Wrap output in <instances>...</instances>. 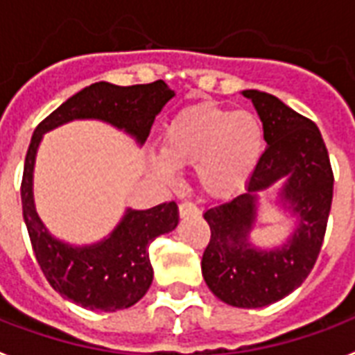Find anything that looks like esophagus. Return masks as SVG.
<instances>
[{
	"mask_svg": "<svg viewBox=\"0 0 355 355\" xmlns=\"http://www.w3.org/2000/svg\"><path fill=\"white\" fill-rule=\"evenodd\" d=\"M178 212H180V216H189V214H199V208H197V205H193L191 201H184L180 202Z\"/></svg>",
	"mask_w": 355,
	"mask_h": 355,
	"instance_id": "esophagus-1",
	"label": "esophagus"
}]
</instances>
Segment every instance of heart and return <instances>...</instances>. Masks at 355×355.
Wrapping results in <instances>:
<instances>
[{
    "label": "heart",
    "instance_id": "heart-1",
    "mask_svg": "<svg viewBox=\"0 0 355 355\" xmlns=\"http://www.w3.org/2000/svg\"><path fill=\"white\" fill-rule=\"evenodd\" d=\"M264 153V130L250 112L201 105L178 113L162 135V154L150 156L158 177L171 180L175 167L196 166L201 188L229 196L248 182Z\"/></svg>",
    "mask_w": 355,
    "mask_h": 355
}]
</instances>
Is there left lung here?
<instances>
[{
	"label": "left lung",
	"instance_id": "8db88e82",
	"mask_svg": "<svg viewBox=\"0 0 355 355\" xmlns=\"http://www.w3.org/2000/svg\"><path fill=\"white\" fill-rule=\"evenodd\" d=\"M262 121L266 150L242 196L208 208L210 242L201 270L208 288L232 307L257 309L279 302L302 285L320 253L334 199V171L322 134L274 94L242 91ZM285 180L282 200L297 216L289 242L275 250L249 243L256 220V191Z\"/></svg>",
	"mask_w": 355,
	"mask_h": 355
}]
</instances>
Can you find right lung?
Instances as JSON below:
<instances>
[{"label": "right lung", "mask_w": 355, "mask_h": 355, "mask_svg": "<svg viewBox=\"0 0 355 355\" xmlns=\"http://www.w3.org/2000/svg\"><path fill=\"white\" fill-rule=\"evenodd\" d=\"M175 96L166 81L121 87L98 81L51 112L35 128L24 164L21 210L42 274L61 296L91 311L113 313L137 304L153 283L148 245L178 225L175 201L148 210L128 208L110 236L93 245H70L53 238L40 221L33 201V167L46 132L74 119H98L124 130L143 145L154 117Z\"/></svg>", "instance_id": "right-lung-1"}]
</instances>
